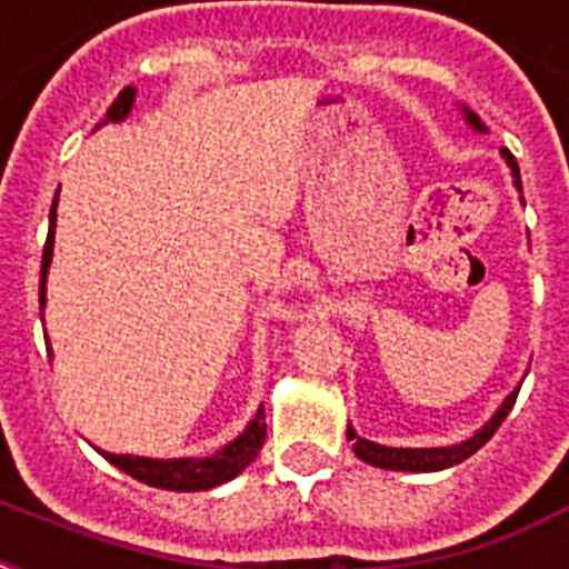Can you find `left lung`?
I'll use <instances>...</instances> for the list:
<instances>
[{"label":"left lung","mask_w":569,"mask_h":569,"mask_svg":"<svg viewBox=\"0 0 569 569\" xmlns=\"http://www.w3.org/2000/svg\"><path fill=\"white\" fill-rule=\"evenodd\" d=\"M460 111H463V120H467L469 127L476 129V132H487V127L478 120L476 111H469L467 106H460ZM502 159L508 162V168H511V177H513V186H517V191L522 194V182H520V168H517V159H513L508 150H502ZM517 392H520V383H517V389L513 392H508L505 396V401L499 407H496V413L487 419L481 428H478L472 437H467V440L455 442V446H437V449H392V446H380V442H372V440H363L360 433L348 425V440H355V451L357 458L366 460V463H372V467H380V469H396V472H437V469H449L455 467V463H460V460H467L469 455H476L481 446H485L490 437L496 433V428L505 422V416L511 413L513 401H517Z\"/></svg>","instance_id":"8db88e82"}]
</instances>
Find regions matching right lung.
Returning <instances> with one entry per match:
<instances>
[{
	"instance_id": "obj_1",
	"label": "right lung",
	"mask_w": 569,
	"mask_h": 569,
	"mask_svg": "<svg viewBox=\"0 0 569 569\" xmlns=\"http://www.w3.org/2000/svg\"><path fill=\"white\" fill-rule=\"evenodd\" d=\"M136 106V88L129 84L118 93V100L111 102V109L106 111V120L97 123V129L106 123H120L129 118V111ZM56 206L58 197L52 200L49 209V236L43 244V266H40V321H43V307H47V274L52 266V244H56ZM49 351V348H47ZM266 442V410L259 407L257 416L250 419L248 428L230 440L227 446L209 455V458H141V455H111V451H100L102 458L109 460L111 467H118L120 472L138 478L150 487L159 490H177V493H194V490H212L218 485H227L230 478H236L241 469H248L257 460L259 449Z\"/></svg>"
}]
</instances>
